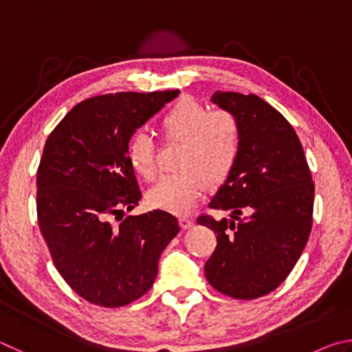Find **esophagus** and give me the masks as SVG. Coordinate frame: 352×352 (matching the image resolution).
<instances>
[{
  "mask_svg": "<svg viewBox=\"0 0 352 352\" xmlns=\"http://www.w3.org/2000/svg\"><path fill=\"white\" fill-rule=\"evenodd\" d=\"M178 222H180V226L183 230H189V228H192V226H194L192 219H189L186 216H182L180 219H178Z\"/></svg>",
  "mask_w": 352,
  "mask_h": 352,
  "instance_id": "obj_1",
  "label": "esophagus"
}]
</instances>
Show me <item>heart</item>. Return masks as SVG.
Returning <instances> with one entry per match:
<instances>
[{
  "label": "heart",
  "mask_w": 352,
  "mask_h": 352,
  "mask_svg": "<svg viewBox=\"0 0 352 352\" xmlns=\"http://www.w3.org/2000/svg\"><path fill=\"white\" fill-rule=\"evenodd\" d=\"M166 141H182L177 166L180 170L163 175L147 190L146 201L153 210L183 214L204 197L206 186H220L234 170L242 148L241 122L226 110L208 111L194 99H182L160 119ZM155 141L138 129L127 141V160L146 180L157 174Z\"/></svg>",
  "instance_id": "1"
}]
</instances>
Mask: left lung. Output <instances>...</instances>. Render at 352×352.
<instances>
[{
	"label": "left lung",
	"instance_id": "8db88e82",
	"mask_svg": "<svg viewBox=\"0 0 352 352\" xmlns=\"http://www.w3.org/2000/svg\"><path fill=\"white\" fill-rule=\"evenodd\" d=\"M211 100L239 119L242 148L210 201L231 219H197L217 234L205 275L223 295L254 300L275 290L300 259L312 230L315 188L298 135L276 109L256 94L216 91Z\"/></svg>",
	"mask_w": 352,
	"mask_h": 352
}]
</instances>
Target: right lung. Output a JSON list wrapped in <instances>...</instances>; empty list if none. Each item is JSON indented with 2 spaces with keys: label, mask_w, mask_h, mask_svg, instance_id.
<instances>
[{
  "label": "right lung",
  "mask_w": 352,
  "mask_h": 352,
  "mask_svg": "<svg viewBox=\"0 0 352 352\" xmlns=\"http://www.w3.org/2000/svg\"><path fill=\"white\" fill-rule=\"evenodd\" d=\"M178 93L90 98L47 136L37 170L40 231L58 273L91 305L121 307L144 295L163 250L180 231L162 210L111 223L141 199L126 152L130 135Z\"/></svg>",
  "instance_id": "right-lung-1"
}]
</instances>
